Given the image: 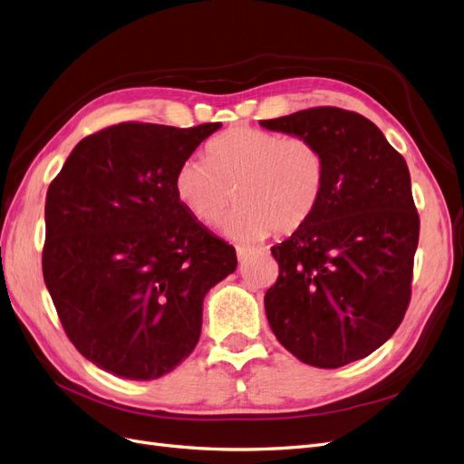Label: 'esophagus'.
I'll list each match as a JSON object with an SVG mask.
<instances>
[{
    "label": "esophagus",
    "mask_w": 464,
    "mask_h": 464,
    "mask_svg": "<svg viewBox=\"0 0 464 464\" xmlns=\"http://www.w3.org/2000/svg\"><path fill=\"white\" fill-rule=\"evenodd\" d=\"M252 248H248V246H237V258H238V262L241 264H245L250 256H252Z\"/></svg>",
    "instance_id": "1"
}]
</instances>
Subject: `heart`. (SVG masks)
<instances>
[{
	"label": "heart",
	"instance_id": "heart-1",
	"mask_svg": "<svg viewBox=\"0 0 464 464\" xmlns=\"http://www.w3.org/2000/svg\"><path fill=\"white\" fill-rule=\"evenodd\" d=\"M324 159L305 137H283L252 126L231 128L206 147V160H183L174 191L202 226L226 223L235 241H260L271 229L288 235L305 226L323 195Z\"/></svg>",
	"mask_w": 464,
	"mask_h": 464
}]
</instances>
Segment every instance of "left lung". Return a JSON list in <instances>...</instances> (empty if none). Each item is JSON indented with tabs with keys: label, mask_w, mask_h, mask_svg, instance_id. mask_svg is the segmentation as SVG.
Returning <instances> with one entry per match:
<instances>
[{
	"label": "left lung",
	"mask_w": 464,
	"mask_h": 464,
	"mask_svg": "<svg viewBox=\"0 0 464 464\" xmlns=\"http://www.w3.org/2000/svg\"><path fill=\"white\" fill-rule=\"evenodd\" d=\"M260 126L305 137L324 159L314 216L271 248L279 279L264 298L269 327L300 362L344 367L381 348L409 305L419 214L407 162L371 120L344 109Z\"/></svg>",
	"instance_id": "obj_1"
}]
</instances>
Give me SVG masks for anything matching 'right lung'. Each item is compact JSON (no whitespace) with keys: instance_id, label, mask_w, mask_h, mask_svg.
Instances as JSON below:
<instances>
[{"instance_id":"add662e5","label":"right lung","mask_w":464,"mask_h":464,"mask_svg":"<svg viewBox=\"0 0 464 464\" xmlns=\"http://www.w3.org/2000/svg\"><path fill=\"white\" fill-rule=\"evenodd\" d=\"M221 128L126 122L82 140L45 197L44 281L76 350L154 381L197 346L202 302L235 248L185 210L178 166Z\"/></svg>"}]
</instances>
